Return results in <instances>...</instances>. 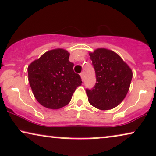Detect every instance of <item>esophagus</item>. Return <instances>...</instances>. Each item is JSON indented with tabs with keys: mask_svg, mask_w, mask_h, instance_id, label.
I'll return each instance as SVG.
<instances>
[{
	"mask_svg": "<svg viewBox=\"0 0 156 156\" xmlns=\"http://www.w3.org/2000/svg\"><path fill=\"white\" fill-rule=\"evenodd\" d=\"M80 77H81V78H82V80H84V73L83 72H82L81 73H80Z\"/></svg>",
	"mask_w": 156,
	"mask_h": 156,
	"instance_id": "34e87169",
	"label": "esophagus"
}]
</instances>
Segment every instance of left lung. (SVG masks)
Listing matches in <instances>:
<instances>
[{
    "instance_id": "left-lung-1",
    "label": "left lung",
    "mask_w": 156,
    "mask_h": 156,
    "mask_svg": "<svg viewBox=\"0 0 156 156\" xmlns=\"http://www.w3.org/2000/svg\"><path fill=\"white\" fill-rule=\"evenodd\" d=\"M89 55L97 80L92 89L86 90L89 102L99 110L115 108L128 93L132 71L112 51L98 48Z\"/></svg>"
}]
</instances>
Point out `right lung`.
I'll list each match as a JSON object with an SVG mask.
<instances>
[{"instance_id": "1", "label": "right lung", "mask_w": 156, "mask_h": 156, "mask_svg": "<svg viewBox=\"0 0 156 156\" xmlns=\"http://www.w3.org/2000/svg\"><path fill=\"white\" fill-rule=\"evenodd\" d=\"M69 56L62 48L51 50L28 67L30 85L41 105L49 109L67 105L81 85V78L73 70L74 64L69 61Z\"/></svg>"}]
</instances>
